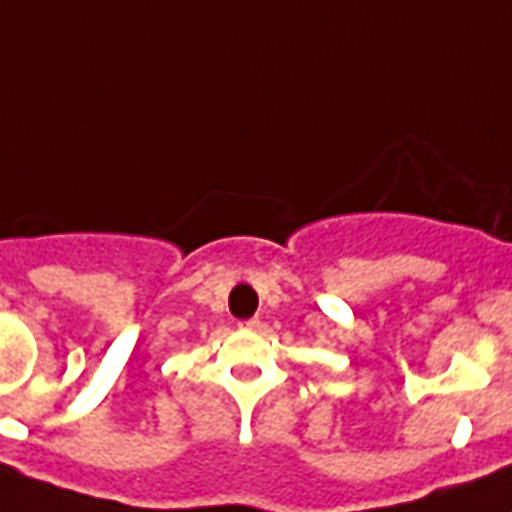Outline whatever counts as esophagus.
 I'll return each instance as SVG.
<instances>
[{"mask_svg": "<svg viewBox=\"0 0 512 512\" xmlns=\"http://www.w3.org/2000/svg\"><path fill=\"white\" fill-rule=\"evenodd\" d=\"M259 326H261V320H259V318L243 320V323H240V328H259Z\"/></svg>", "mask_w": 512, "mask_h": 512, "instance_id": "esophagus-1", "label": "esophagus"}]
</instances>
